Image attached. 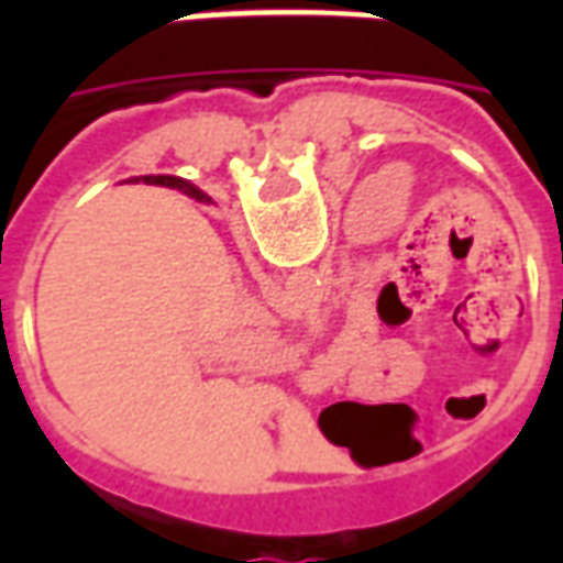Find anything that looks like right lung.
Masks as SVG:
<instances>
[{
	"instance_id": "add662e5",
	"label": "right lung",
	"mask_w": 563,
	"mask_h": 563,
	"mask_svg": "<svg viewBox=\"0 0 563 563\" xmlns=\"http://www.w3.org/2000/svg\"><path fill=\"white\" fill-rule=\"evenodd\" d=\"M156 184L162 186H174V189H184L186 196H198V198H205L201 192H198L196 186H189L186 180H177V177H156Z\"/></svg>"
}]
</instances>
